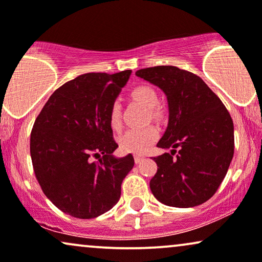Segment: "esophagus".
<instances>
[{
    "label": "esophagus",
    "instance_id": "obj_1",
    "mask_svg": "<svg viewBox=\"0 0 262 262\" xmlns=\"http://www.w3.org/2000/svg\"><path fill=\"white\" fill-rule=\"evenodd\" d=\"M144 160V156H141V155H135L134 156V161H135V163H140V162Z\"/></svg>",
    "mask_w": 262,
    "mask_h": 262
}]
</instances>
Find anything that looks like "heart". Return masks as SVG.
<instances>
[{"label": "heart", "mask_w": 262, "mask_h": 262, "mask_svg": "<svg viewBox=\"0 0 262 262\" xmlns=\"http://www.w3.org/2000/svg\"><path fill=\"white\" fill-rule=\"evenodd\" d=\"M130 97L133 100L148 108L151 118L158 121L163 117V111L158 105L160 99L157 92L150 85H137L130 91ZM108 123L115 130L121 129V107L117 102H114L108 111ZM158 137H160L158 128L151 124L142 128L128 129L118 139V144L122 151L140 155L145 154L157 141Z\"/></svg>", "instance_id": "b5f03b06"}]
</instances>
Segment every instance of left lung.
<instances>
[{
	"instance_id": "left-lung-1",
	"label": "left lung",
	"mask_w": 262,
	"mask_h": 262,
	"mask_svg": "<svg viewBox=\"0 0 262 262\" xmlns=\"http://www.w3.org/2000/svg\"><path fill=\"white\" fill-rule=\"evenodd\" d=\"M135 75L158 85L169 105V123L157 146L173 150L154 157L158 168L150 181L152 193L170 207L204 203L217 191L233 158L230 112L190 71L164 65L141 69Z\"/></svg>"
}]
</instances>
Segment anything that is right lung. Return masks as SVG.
Here are the masks:
<instances>
[{"mask_svg":"<svg viewBox=\"0 0 262 262\" xmlns=\"http://www.w3.org/2000/svg\"><path fill=\"white\" fill-rule=\"evenodd\" d=\"M130 72L78 76L53 93L36 118L30 135L35 177L62 213L94 219L120 200L134 158L112 156L118 145L108 111Z\"/></svg>","mask_w":262,"mask_h":262,"instance_id":"1","label":"right lung"}]
</instances>
